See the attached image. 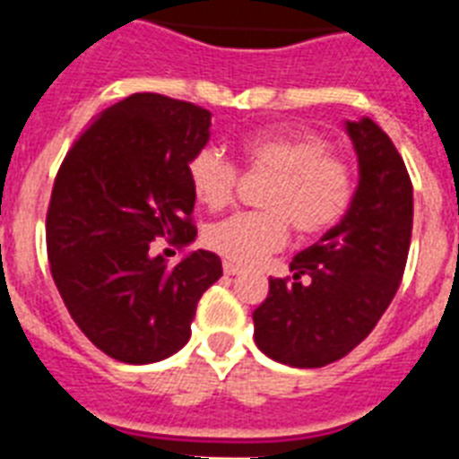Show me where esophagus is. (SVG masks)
I'll return each instance as SVG.
<instances>
[{"mask_svg":"<svg viewBox=\"0 0 459 459\" xmlns=\"http://www.w3.org/2000/svg\"><path fill=\"white\" fill-rule=\"evenodd\" d=\"M240 272H243V269L238 264H233V262H223V273H226V276H238Z\"/></svg>","mask_w":459,"mask_h":459,"instance_id":"34e87169","label":"esophagus"}]
</instances>
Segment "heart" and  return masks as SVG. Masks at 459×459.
<instances>
[{"instance_id": "heart-1", "label": "heart", "mask_w": 459, "mask_h": 459, "mask_svg": "<svg viewBox=\"0 0 459 459\" xmlns=\"http://www.w3.org/2000/svg\"><path fill=\"white\" fill-rule=\"evenodd\" d=\"M250 171L273 173L262 193L264 212H245L214 223L207 245L233 264L255 266L288 243V223L300 236H319L348 214L355 197V173L331 154L326 138L307 131H269L243 140ZM187 180L200 204L212 212L229 207L238 169L216 147H200L187 161Z\"/></svg>"}]
</instances>
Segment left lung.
<instances>
[{
  "mask_svg": "<svg viewBox=\"0 0 459 459\" xmlns=\"http://www.w3.org/2000/svg\"><path fill=\"white\" fill-rule=\"evenodd\" d=\"M345 128L359 161L348 214L295 255L293 276L269 279L252 312L257 348L300 369L341 359L371 333L398 293L412 238V180L393 140L371 118Z\"/></svg>",
  "mask_w": 459,
  "mask_h": 459,
  "instance_id": "left-lung-1",
  "label": "left lung"
}]
</instances>
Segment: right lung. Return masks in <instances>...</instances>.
<instances>
[{
	"instance_id": "add662e5",
	"label": "right lung",
	"mask_w": 459,
	"mask_h": 459,
	"mask_svg": "<svg viewBox=\"0 0 459 459\" xmlns=\"http://www.w3.org/2000/svg\"><path fill=\"white\" fill-rule=\"evenodd\" d=\"M212 114L138 92L104 109L61 161L47 209V257L71 319L104 355L159 362L190 338L221 259L195 250L169 266L159 240L197 236L187 161L207 145Z\"/></svg>"
}]
</instances>
